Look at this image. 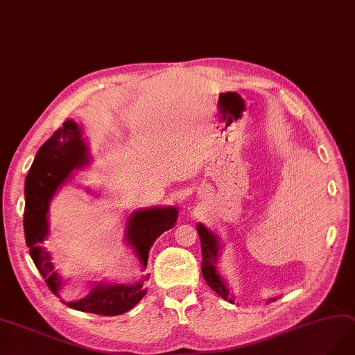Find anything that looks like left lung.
Instances as JSON below:
<instances>
[{"mask_svg":"<svg viewBox=\"0 0 355 355\" xmlns=\"http://www.w3.org/2000/svg\"><path fill=\"white\" fill-rule=\"evenodd\" d=\"M198 232L200 237L202 256H203L202 273H203V278H205L206 284L211 286L218 295H220L224 300H228L230 303H234L232 295L230 294V290L227 288L224 279L219 277V273L215 268V263L218 260V252H219L218 239L202 224L198 225ZM272 301H275V300L272 298Z\"/></svg>","mask_w":355,"mask_h":355,"instance_id":"obj_1","label":"left lung"}]
</instances>
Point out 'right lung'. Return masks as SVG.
Returning a JSON list of instances; mask_svg holds the SVG:
<instances>
[{"label":"right lung","instance_id":"add662e5","mask_svg":"<svg viewBox=\"0 0 355 355\" xmlns=\"http://www.w3.org/2000/svg\"><path fill=\"white\" fill-rule=\"evenodd\" d=\"M86 164L87 149L82 140V131L73 120H69L37 150L26 178L23 218L26 245L29 247V254L36 269L54 294L58 293L61 281L57 272H54L49 253L41 245L48 235V203L71 171ZM177 218L178 211L175 207L144 209L130 216L125 237L135 248L143 268L148 266L149 250L155 240L173 228ZM144 294L146 290L143 288V281L133 285L98 284L87 297L62 303L78 311L95 313L101 316H118L133 309Z\"/></svg>","mask_w":355,"mask_h":355}]
</instances>
